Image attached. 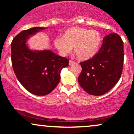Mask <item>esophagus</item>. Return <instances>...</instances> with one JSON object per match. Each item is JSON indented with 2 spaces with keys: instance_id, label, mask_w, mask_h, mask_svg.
I'll return each instance as SVG.
<instances>
[{
  "instance_id": "34e87169",
  "label": "esophagus",
  "mask_w": 134,
  "mask_h": 134,
  "mask_svg": "<svg viewBox=\"0 0 134 134\" xmlns=\"http://www.w3.org/2000/svg\"><path fill=\"white\" fill-rule=\"evenodd\" d=\"M74 63V61H72V60H69V65H72V64H73Z\"/></svg>"
}]
</instances>
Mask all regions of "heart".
Masks as SVG:
<instances>
[{"instance_id": "1", "label": "heart", "mask_w": 134, "mask_h": 134, "mask_svg": "<svg viewBox=\"0 0 134 134\" xmlns=\"http://www.w3.org/2000/svg\"><path fill=\"white\" fill-rule=\"evenodd\" d=\"M102 42V36L98 31L84 27L67 29L62 37H57L54 45L60 54L66 56L74 50L77 58L86 60L98 53Z\"/></svg>"}]
</instances>
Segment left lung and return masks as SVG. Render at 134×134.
Listing matches in <instances>:
<instances>
[{"label":"left lung","instance_id":"1","mask_svg":"<svg viewBox=\"0 0 134 134\" xmlns=\"http://www.w3.org/2000/svg\"><path fill=\"white\" fill-rule=\"evenodd\" d=\"M124 58V43L120 36L115 33L107 35L98 53L80 63V86L91 95L101 96L107 93L120 78Z\"/></svg>","mask_w":134,"mask_h":134}]
</instances>
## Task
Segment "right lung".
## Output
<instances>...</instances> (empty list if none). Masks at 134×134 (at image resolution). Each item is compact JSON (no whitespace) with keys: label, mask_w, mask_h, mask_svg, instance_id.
Returning <instances> with one entry per match:
<instances>
[{"label":"right lung","mask_w":134,"mask_h":134,"mask_svg":"<svg viewBox=\"0 0 134 134\" xmlns=\"http://www.w3.org/2000/svg\"><path fill=\"white\" fill-rule=\"evenodd\" d=\"M34 27L22 31L11 43V61L19 82L31 93L45 96L50 93L60 80L62 69L69 65V60L51 50H31L26 42L31 35L45 30Z\"/></svg>","instance_id":"add662e5"}]
</instances>
